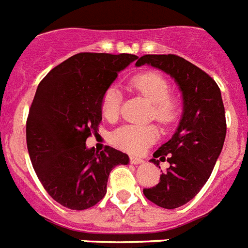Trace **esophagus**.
<instances>
[{
  "instance_id": "esophagus-1",
  "label": "esophagus",
  "mask_w": 248,
  "mask_h": 248,
  "mask_svg": "<svg viewBox=\"0 0 248 248\" xmlns=\"http://www.w3.org/2000/svg\"><path fill=\"white\" fill-rule=\"evenodd\" d=\"M129 161L132 162V164H142V162H143V160H142L140 157H137V156H130Z\"/></svg>"
}]
</instances>
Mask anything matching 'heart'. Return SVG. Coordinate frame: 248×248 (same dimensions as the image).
I'll use <instances>...</instances> for the list:
<instances>
[{
    "mask_svg": "<svg viewBox=\"0 0 248 248\" xmlns=\"http://www.w3.org/2000/svg\"><path fill=\"white\" fill-rule=\"evenodd\" d=\"M128 88L151 102L150 118L162 126H171L179 119V98L169 93V82L160 73L144 71L134 75L128 82ZM122 92L110 87L101 98V114L108 122H116L122 114ZM157 138L158 129L154 124H126L115 129L110 137L112 144L129 154H142Z\"/></svg>",
    "mask_w": 248,
    "mask_h": 248,
    "instance_id": "1",
    "label": "heart"
}]
</instances>
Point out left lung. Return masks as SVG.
<instances>
[{
  "instance_id": "left-lung-1",
  "label": "left lung",
  "mask_w": 248,
  "mask_h": 248,
  "mask_svg": "<svg viewBox=\"0 0 248 248\" xmlns=\"http://www.w3.org/2000/svg\"><path fill=\"white\" fill-rule=\"evenodd\" d=\"M143 64L171 75L183 93L184 112L177 132L151 160L156 165L157 157L168 160L169 169L160 175L156 186L143 189L146 199L155 205L177 209L191 201L213 173L227 134L224 105L217 82L183 57L143 55L136 65Z\"/></svg>"
}]
</instances>
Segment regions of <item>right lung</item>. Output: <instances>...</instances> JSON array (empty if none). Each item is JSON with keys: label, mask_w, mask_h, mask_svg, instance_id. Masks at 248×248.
I'll return each mask as SVG.
<instances>
[{"label": "right lung", "mask_w": 248, "mask_h": 248, "mask_svg": "<svg viewBox=\"0 0 248 248\" xmlns=\"http://www.w3.org/2000/svg\"><path fill=\"white\" fill-rule=\"evenodd\" d=\"M137 59L130 53L80 52L41 80L27 118V147L47 193L71 210H86L106 195L110 171L126 165L124 152L94 151L86 140L96 136L101 98L118 73Z\"/></svg>", "instance_id": "obj_1"}]
</instances>
